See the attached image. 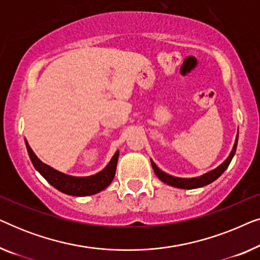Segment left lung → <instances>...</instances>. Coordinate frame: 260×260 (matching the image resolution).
<instances>
[{"label":"left lung","instance_id":"8db88e82","mask_svg":"<svg viewBox=\"0 0 260 260\" xmlns=\"http://www.w3.org/2000/svg\"><path fill=\"white\" fill-rule=\"evenodd\" d=\"M237 144H238V134L236 137V142H234V145L232 148V151L230 152L229 157H227L225 161H223L221 165L216 167V168L209 170V172L202 174L200 176H195V177H177V176H173L167 174L166 172H163L158 168L157 166L155 165V162L150 158L152 169L159 180L162 182H165L169 186L175 187V188H181V189H195V188H201L204 186H207V184L214 182V181L222 175V173L229 168L231 161H232L234 154H236L237 150Z\"/></svg>","mask_w":260,"mask_h":260}]
</instances>
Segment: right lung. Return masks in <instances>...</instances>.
<instances>
[{
  "mask_svg": "<svg viewBox=\"0 0 260 260\" xmlns=\"http://www.w3.org/2000/svg\"><path fill=\"white\" fill-rule=\"evenodd\" d=\"M24 142H26L28 155H29L34 168L47 180L48 183H51L53 187L61 193L72 195V197H88V195L97 194L99 191L104 190L115 177L119 150L115 152L110 162L101 172L90 176H72L59 172V170L52 168L51 166L46 165L41 159H39L38 156L31 150L26 138H24Z\"/></svg>",
  "mask_w": 260,
  "mask_h": 260,
  "instance_id": "right-lung-1",
  "label": "right lung"
}]
</instances>
